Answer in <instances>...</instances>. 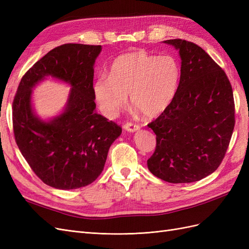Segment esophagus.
<instances>
[{
    "label": "esophagus",
    "instance_id": "1",
    "mask_svg": "<svg viewBox=\"0 0 249 249\" xmlns=\"http://www.w3.org/2000/svg\"><path fill=\"white\" fill-rule=\"evenodd\" d=\"M124 129L127 132H131V133H134L136 132L138 130H140V125L137 124H133V123H126L124 125Z\"/></svg>",
    "mask_w": 249,
    "mask_h": 249
}]
</instances>
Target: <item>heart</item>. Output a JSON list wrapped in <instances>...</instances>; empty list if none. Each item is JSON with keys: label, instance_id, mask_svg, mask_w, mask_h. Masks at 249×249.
I'll return each mask as SVG.
<instances>
[{"label": "heart", "instance_id": "b5f03b06", "mask_svg": "<svg viewBox=\"0 0 249 249\" xmlns=\"http://www.w3.org/2000/svg\"><path fill=\"white\" fill-rule=\"evenodd\" d=\"M179 80L180 67L175 57L138 50L116 57L109 77L101 76L94 82L93 92L109 118H114L126 106L127 95L132 106L143 115L156 117L175 100Z\"/></svg>", "mask_w": 249, "mask_h": 249}]
</instances>
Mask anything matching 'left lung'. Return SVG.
I'll return each mask as SVG.
<instances>
[{"instance_id": "8db88e82", "label": "left lung", "mask_w": 249, "mask_h": 249, "mask_svg": "<svg viewBox=\"0 0 249 249\" xmlns=\"http://www.w3.org/2000/svg\"><path fill=\"white\" fill-rule=\"evenodd\" d=\"M178 51L180 80L175 100L148 124L157 136L147 160L154 176L192 183L213 173L223 160L235 126V103L224 71L197 44L163 41Z\"/></svg>"}]
</instances>
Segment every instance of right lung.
<instances>
[{
	"label": "right lung",
	"instance_id": "obj_1",
	"mask_svg": "<svg viewBox=\"0 0 249 249\" xmlns=\"http://www.w3.org/2000/svg\"><path fill=\"white\" fill-rule=\"evenodd\" d=\"M102 46L66 43L50 51L21 78L12 104L17 144L35 175L56 189L85 187L97 178L122 127L95 112L94 62ZM48 76L71 86L61 115L42 121L32 89Z\"/></svg>",
	"mask_w": 249,
	"mask_h": 249
}]
</instances>
